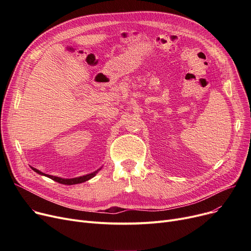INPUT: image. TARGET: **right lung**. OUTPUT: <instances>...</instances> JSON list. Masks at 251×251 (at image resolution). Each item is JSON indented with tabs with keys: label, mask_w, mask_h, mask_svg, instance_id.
<instances>
[{
	"label": "right lung",
	"mask_w": 251,
	"mask_h": 251,
	"mask_svg": "<svg viewBox=\"0 0 251 251\" xmlns=\"http://www.w3.org/2000/svg\"><path fill=\"white\" fill-rule=\"evenodd\" d=\"M32 168V167H31ZM102 167H100V169H98L97 171H95V172H92L90 174H86V175H83V176H80V177H76V178H61V177H57V176H51V175H49V174H45L43 172H41V171L35 169V168H32V170L34 171V172H36L37 174L39 175H43V176H46L51 180H54L58 183H61V184H65V185H73V184H79V183H83L85 181H88L89 179L94 178L98 173L99 171L101 170Z\"/></svg>",
	"instance_id": "add662e5"
}]
</instances>
